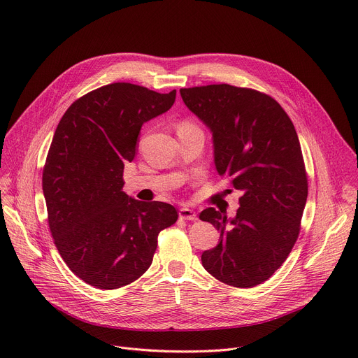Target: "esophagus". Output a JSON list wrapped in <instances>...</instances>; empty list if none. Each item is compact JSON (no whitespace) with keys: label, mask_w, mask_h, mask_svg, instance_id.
I'll use <instances>...</instances> for the list:
<instances>
[{"label":"esophagus","mask_w":358,"mask_h":358,"mask_svg":"<svg viewBox=\"0 0 358 358\" xmlns=\"http://www.w3.org/2000/svg\"><path fill=\"white\" fill-rule=\"evenodd\" d=\"M178 215H180L181 220H188V221H196L197 220V213L191 210V208H187V207H182L178 211Z\"/></svg>","instance_id":"obj_1"}]
</instances>
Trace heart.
Returning <instances> with one entry per match:
<instances>
[{
	"label": "heart",
	"instance_id": "1",
	"mask_svg": "<svg viewBox=\"0 0 358 358\" xmlns=\"http://www.w3.org/2000/svg\"><path fill=\"white\" fill-rule=\"evenodd\" d=\"M192 128H199V127L196 125V122H192L191 120H182L178 124V129H192Z\"/></svg>",
	"mask_w": 358,
	"mask_h": 358
}]
</instances>
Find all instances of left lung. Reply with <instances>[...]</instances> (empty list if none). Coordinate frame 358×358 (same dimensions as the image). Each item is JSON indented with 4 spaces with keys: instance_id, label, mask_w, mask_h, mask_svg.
Wrapping results in <instances>:
<instances>
[{
    "instance_id": "8db88e82",
    "label": "left lung",
    "mask_w": 358,
    "mask_h": 358,
    "mask_svg": "<svg viewBox=\"0 0 358 358\" xmlns=\"http://www.w3.org/2000/svg\"><path fill=\"white\" fill-rule=\"evenodd\" d=\"M180 94L211 129L218 174L243 192L234 218L213 207L201 211L200 220L220 231V243L201 255L203 266L224 284L251 288L281 267L300 233L308 182L296 128L257 90L213 84Z\"/></svg>"
}]
</instances>
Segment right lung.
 I'll return each mask as SVG.
<instances>
[{"instance_id": "right-lung-1", "label": "right lung", "mask_w": 358, "mask_h": 358, "mask_svg": "<svg viewBox=\"0 0 358 358\" xmlns=\"http://www.w3.org/2000/svg\"><path fill=\"white\" fill-rule=\"evenodd\" d=\"M176 94L114 83L83 95L58 122L43 170L50 231L69 268L95 288L140 278L159 231L178 218L171 204L122 191L143 124L169 111Z\"/></svg>"}]
</instances>
